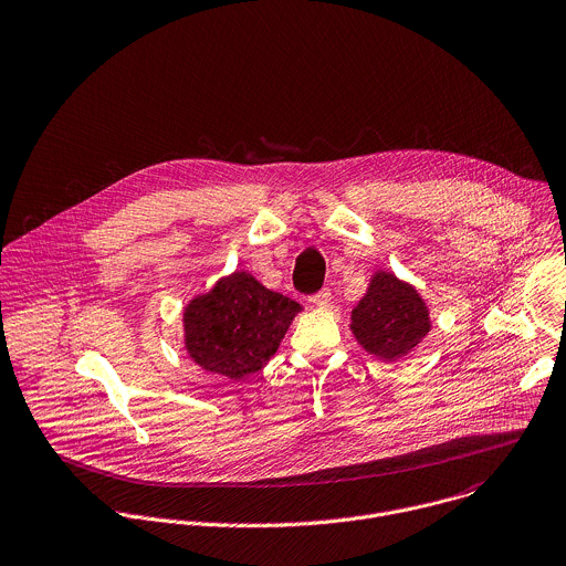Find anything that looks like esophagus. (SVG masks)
I'll list each match as a JSON object with an SVG mask.
<instances>
[{
  "label": "esophagus",
  "mask_w": 566,
  "mask_h": 566,
  "mask_svg": "<svg viewBox=\"0 0 566 566\" xmlns=\"http://www.w3.org/2000/svg\"><path fill=\"white\" fill-rule=\"evenodd\" d=\"M311 302H313L315 306H319V308L328 306V304H331V291H328V289H322V291H317L315 295H311Z\"/></svg>",
  "instance_id": "obj_1"
}]
</instances>
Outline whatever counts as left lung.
Instances as JSON below:
<instances>
[{"instance_id":"obj_1","label":"left lung","mask_w":566,"mask_h":566,"mask_svg":"<svg viewBox=\"0 0 566 566\" xmlns=\"http://www.w3.org/2000/svg\"><path fill=\"white\" fill-rule=\"evenodd\" d=\"M350 331L364 350L394 361L416 348L431 331L429 308L411 284L378 271L350 313Z\"/></svg>"}]
</instances>
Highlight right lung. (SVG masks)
I'll return each instance as SVG.
<instances>
[{
    "instance_id": "right-lung-1",
    "label": "right lung",
    "mask_w": 566,
    "mask_h": 566,
    "mask_svg": "<svg viewBox=\"0 0 566 566\" xmlns=\"http://www.w3.org/2000/svg\"><path fill=\"white\" fill-rule=\"evenodd\" d=\"M300 304L235 271L184 308V344L202 368L242 380L280 348Z\"/></svg>"
}]
</instances>
